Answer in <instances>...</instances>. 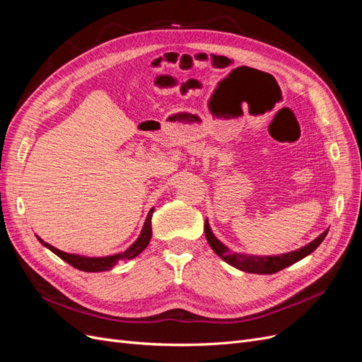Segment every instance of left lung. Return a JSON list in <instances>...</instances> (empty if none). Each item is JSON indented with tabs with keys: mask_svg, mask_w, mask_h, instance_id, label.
Listing matches in <instances>:
<instances>
[{
	"mask_svg": "<svg viewBox=\"0 0 362 362\" xmlns=\"http://www.w3.org/2000/svg\"><path fill=\"white\" fill-rule=\"evenodd\" d=\"M327 231L322 233L319 237L314 238L311 243L306 246H302L300 249H296L293 252H287V254H281V255H267V257H259V255H247V254H237V252L229 250L221 240H218L210 228V223H208V218L205 221V237L208 245L211 246V249L216 252V254L221 257L228 264H231L233 267L247 272V273H258V275H272V273H276L282 269H286L294 262L300 261L306 255H310L311 252H314L317 247L320 246V243L325 240Z\"/></svg>",
	"mask_w": 362,
	"mask_h": 362,
	"instance_id": "8db88e82",
	"label": "left lung"
}]
</instances>
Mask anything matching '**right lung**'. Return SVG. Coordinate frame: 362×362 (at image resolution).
I'll return each mask as SVG.
<instances>
[{
	"instance_id": "add662e5",
	"label": "right lung",
	"mask_w": 362,
	"mask_h": 362,
	"mask_svg": "<svg viewBox=\"0 0 362 362\" xmlns=\"http://www.w3.org/2000/svg\"><path fill=\"white\" fill-rule=\"evenodd\" d=\"M152 213H154V208H151L149 210L145 225H144V228H141V233L136 242L131 245L125 252H120V254L108 255V257H84V255H76V254H68V252H63L57 247L51 246L49 243H45L40 237H37V235L36 237L43 246L48 247L51 252H54V254L60 257L63 261H66L68 264H71L75 269L83 270V272H107V270H112L119 261L133 259L146 249V246L149 245L151 235H152V228H151Z\"/></svg>"
}]
</instances>
